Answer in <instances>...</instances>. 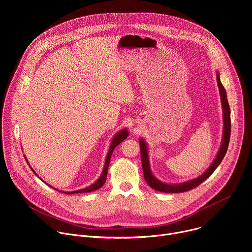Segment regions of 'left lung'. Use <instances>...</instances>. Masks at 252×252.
Returning <instances> with one entry per match:
<instances>
[{
  "instance_id": "left-lung-1",
  "label": "left lung",
  "mask_w": 252,
  "mask_h": 252,
  "mask_svg": "<svg viewBox=\"0 0 252 252\" xmlns=\"http://www.w3.org/2000/svg\"><path fill=\"white\" fill-rule=\"evenodd\" d=\"M218 85L220 88V97H221V102H222V109H223V121H224V133H223V139H222V145L221 148L218 154L217 158L214 159L212 164L208 167V169L199 177L192 179V181L181 184V185H166L164 183L159 182L158 179H157L150 167V161H149V157H148V148L146 142L142 139L139 140V147H140V158H141V164H142V169H143V176H145V179L149 186L153 188L156 190L161 191V192H166V193H177V192H185L188 190H190L196 187H198L201 183H203L207 177H209L212 172L217 169V167L220 165L221 160L223 159L227 148H228V143H229V138H230V127H231V122H230V109H229V104L227 101V96H226V92L224 87L222 86L220 75L218 74Z\"/></svg>"
}]
</instances>
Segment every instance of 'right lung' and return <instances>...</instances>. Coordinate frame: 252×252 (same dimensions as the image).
<instances>
[{
    "label": "right lung",
    "mask_w": 252,
    "mask_h": 252,
    "mask_svg": "<svg viewBox=\"0 0 252 252\" xmlns=\"http://www.w3.org/2000/svg\"><path fill=\"white\" fill-rule=\"evenodd\" d=\"M128 136V131L126 129H123L121 131H119L116 136L114 137L113 141H112V145H111V148H110V151H109V154H107L106 156V160H105V163H104V167H103V171L100 175V177L97 179V181L93 184L92 186L86 188V189H80V190H75V191H70V192H64V193H68V194H71V193H82V192H91V191H94V190H96L98 189L99 188H101L105 181H106V174H107V168H109V164H110V161H111V158H112V154L114 152V150L120 145V143L125 140L126 137ZM31 169L32 170V168L31 167ZM33 171V170H32ZM51 187V186H50Z\"/></svg>",
    "instance_id": "right-lung-1"
}]
</instances>
